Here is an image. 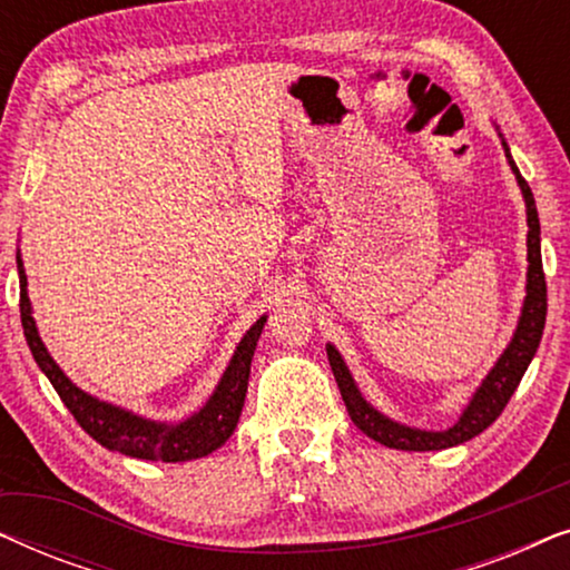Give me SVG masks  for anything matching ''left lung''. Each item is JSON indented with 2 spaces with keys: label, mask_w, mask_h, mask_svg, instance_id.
<instances>
[{
  "label": "left lung",
  "mask_w": 570,
  "mask_h": 570,
  "mask_svg": "<svg viewBox=\"0 0 570 570\" xmlns=\"http://www.w3.org/2000/svg\"><path fill=\"white\" fill-rule=\"evenodd\" d=\"M505 147V158L511 163V170L517 174V181L521 186L527 202V223H529V236H527V252H529V272H527V298L524 308H521V318L513 334L511 345L505 347V353L498 357L495 368L488 373V379L482 381L478 394L472 396V402L466 404L464 415L459 417V423L449 431L433 433V431H417V428H407L394 423L381 415L379 410H373L368 402L363 400L357 392L353 376H350L345 361H342L337 350L326 345V355H330V365L334 379H337L340 394L345 400V407L353 417V423L368 435V439L384 443L389 449H402V451H441L449 446H459V443L474 439L485 431L488 425H493L498 415H501L505 404H509L511 394L517 392L521 376H524L527 365L532 363V357L540 347L542 330H544V316H548V283H544L542 272V254H540V217H537V205L532 197V189L521 178L517 163L511 160L509 145Z\"/></svg>",
  "instance_id": "1"
}]
</instances>
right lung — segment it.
<instances>
[{"mask_svg": "<svg viewBox=\"0 0 570 570\" xmlns=\"http://www.w3.org/2000/svg\"><path fill=\"white\" fill-rule=\"evenodd\" d=\"M18 272H20V318L22 332H26L28 347L33 353L38 368L49 376L51 386L57 389L61 402L72 412L77 423L88 435H92L100 446L119 451V454L135 456V459H150V462H189V459H199L213 454L220 449L230 433L236 431V423L244 410L246 386H248V371H252V357L259 342V334L264 330L267 316H262L252 330L244 334L240 345L236 347V355L228 368H225L220 384H217L215 394L202 407L197 415L178 425L155 423V420H145L131 412L114 407V404L98 402L96 396L85 394L69 381L53 357L46 353L41 337H38L36 322L30 316V301L26 291V269H22V259L18 252Z\"/></svg>", "mask_w": 570, "mask_h": 570, "instance_id": "right-lung-1", "label": "right lung"}]
</instances>
